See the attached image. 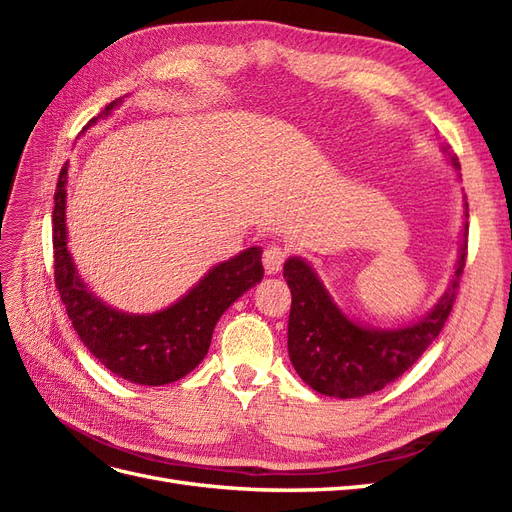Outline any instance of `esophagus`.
I'll list each match as a JSON object with an SVG mask.
<instances>
[{
	"label": "esophagus",
	"mask_w": 512,
	"mask_h": 512,
	"mask_svg": "<svg viewBox=\"0 0 512 512\" xmlns=\"http://www.w3.org/2000/svg\"><path fill=\"white\" fill-rule=\"evenodd\" d=\"M284 260H286V250L280 245H275V243L267 245V250L262 252V265H265V271L269 275L280 273Z\"/></svg>",
	"instance_id": "obj_1"
}]
</instances>
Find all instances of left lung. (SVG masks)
Returning a JSON list of instances; mask_svg holds the SVG:
<instances>
[{
    "label": "left lung",
    "instance_id": "8db88e82",
    "mask_svg": "<svg viewBox=\"0 0 512 512\" xmlns=\"http://www.w3.org/2000/svg\"><path fill=\"white\" fill-rule=\"evenodd\" d=\"M444 151L448 153L446 147ZM448 158L459 168L455 156L448 153ZM466 254L468 203L451 284L425 318L399 329H371L350 320L322 286L312 265L299 256L288 258L284 265V277L292 294L288 354L301 380L322 395L352 399L376 393L404 376L440 335L451 314L459 275L466 267Z\"/></svg>",
    "mask_w": 512,
    "mask_h": 512
}]
</instances>
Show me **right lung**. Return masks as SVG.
<instances>
[{
    "label": "right lung",
    "mask_w": 512,
    "mask_h": 512,
    "mask_svg": "<svg viewBox=\"0 0 512 512\" xmlns=\"http://www.w3.org/2000/svg\"><path fill=\"white\" fill-rule=\"evenodd\" d=\"M123 98L108 104L87 123L111 115ZM68 164L57 179L53 207L55 286L81 342L115 376L134 384L175 382L205 359L215 324L245 290L265 275L260 247H247L215 265L188 294L156 314H123L106 305L83 284L68 252L66 230Z\"/></svg>",
    "instance_id": "obj_1"
}]
</instances>
